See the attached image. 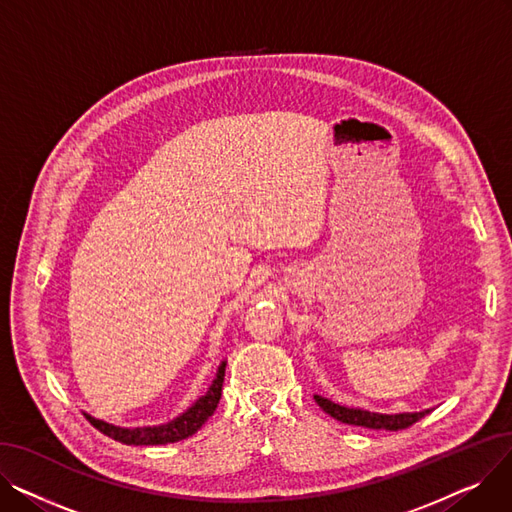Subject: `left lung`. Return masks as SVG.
<instances>
[{"mask_svg": "<svg viewBox=\"0 0 512 512\" xmlns=\"http://www.w3.org/2000/svg\"><path fill=\"white\" fill-rule=\"evenodd\" d=\"M317 405L324 409L330 417L338 419L340 423H348V425H361V427H369V429H390V432H398V429H407L413 423H417L421 417H425L429 413L421 411V413H396V415H382V413H371V411H363V409H351V407H342L336 405V402L315 394L313 396Z\"/></svg>", "mask_w": 512, "mask_h": 512, "instance_id": "8db88e82", "label": "left lung"}]
</instances>
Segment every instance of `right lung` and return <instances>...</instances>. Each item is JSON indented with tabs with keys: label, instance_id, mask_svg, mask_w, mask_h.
Segmentation results:
<instances>
[{
	"label": "right lung",
	"instance_id": "obj_1",
	"mask_svg": "<svg viewBox=\"0 0 512 512\" xmlns=\"http://www.w3.org/2000/svg\"><path fill=\"white\" fill-rule=\"evenodd\" d=\"M224 373H226V361H222L218 373H215V380L209 386L207 394L201 396L191 409H186L180 417L172 419L170 423L164 425H153V427H118L112 423H105L101 419H95L85 413L89 423L97 427L101 434L110 436L122 444H134V446H157V444H170V442H180L188 436H193L197 429L213 415V411L218 409V402L222 396V386H224Z\"/></svg>",
	"mask_w": 512,
	"mask_h": 512
}]
</instances>
